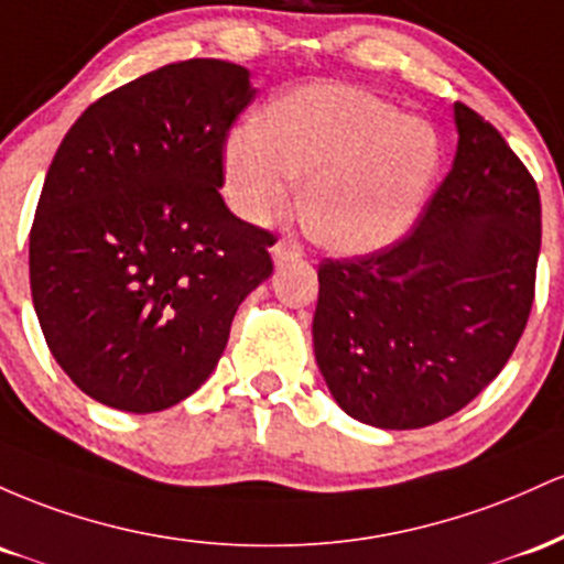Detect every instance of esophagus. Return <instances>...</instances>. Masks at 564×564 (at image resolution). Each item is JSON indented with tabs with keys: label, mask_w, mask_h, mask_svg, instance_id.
<instances>
[{
	"label": "esophagus",
	"mask_w": 564,
	"mask_h": 564,
	"mask_svg": "<svg viewBox=\"0 0 564 564\" xmlns=\"http://www.w3.org/2000/svg\"><path fill=\"white\" fill-rule=\"evenodd\" d=\"M271 256H274L276 263L299 261V258H303V245L299 242V239L284 237V239H280V242L274 245V248H271Z\"/></svg>",
	"instance_id": "obj_1"
}]
</instances>
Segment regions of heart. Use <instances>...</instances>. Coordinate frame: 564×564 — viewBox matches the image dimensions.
<instances>
[{"label":"heart","instance_id":"obj_1","mask_svg":"<svg viewBox=\"0 0 564 564\" xmlns=\"http://www.w3.org/2000/svg\"><path fill=\"white\" fill-rule=\"evenodd\" d=\"M440 132L381 95L312 85L234 130L224 192L248 224H269L303 181L301 218L327 250L359 256L397 242L426 207L440 175Z\"/></svg>","mask_w":564,"mask_h":564}]
</instances>
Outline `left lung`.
<instances>
[{
  "mask_svg": "<svg viewBox=\"0 0 564 564\" xmlns=\"http://www.w3.org/2000/svg\"><path fill=\"white\" fill-rule=\"evenodd\" d=\"M455 128L453 170L410 234L316 271V365L335 402L378 429L432 426L466 408L509 362L533 308V175L466 104Z\"/></svg>",
  "mask_w": 564,
  "mask_h": 564,
  "instance_id": "1",
  "label": "left lung"
}]
</instances>
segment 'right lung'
I'll use <instances>...</instances> for the list:
<instances>
[{
    "mask_svg": "<svg viewBox=\"0 0 564 564\" xmlns=\"http://www.w3.org/2000/svg\"><path fill=\"white\" fill-rule=\"evenodd\" d=\"M248 68L192 58L106 93L55 151L29 234L31 299L55 362L95 402L173 408L210 378L274 234L224 197Z\"/></svg>",
    "mask_w": 564,
    "mask_h": 564,
    "instance_id": "right-lung-1",
    "label": "right lung"
}]
</instances>
